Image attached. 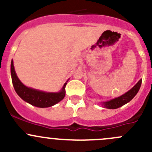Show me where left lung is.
Listing matches in <instances>:
<instances>
[{"mask_svg": "<svg viewBox=\"0 0 152 152\" xmlns=\"http://www.w3.org/2000/svg\"><path fill=\"white\" fill-rule=\"evenodd\" d=\"M141 83L142 79H140L138 81V82L131 90H129L128 92H126V93H124L122 96H119V97L115 98V99H111L110 101H107V102H102V105L104 108L107 109H117L122 107V106H124V104L128 103V102H129L137 95L139 90H140Z\"/></svg>", "mask_w": 152, "mask_h": 152, "instance_id": "1", "label": "left lung"}]
</instances>
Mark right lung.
I'll return each mask as SVG.
<instances>
[{
  "mask_svg": "<svg viewBox=\"0 0 152 152\" xmlns=\"http://www.w3.org/2000/svg\"><path fill=\"white\" fill-rule=\"evenodd\" d=\"M11 75L12 84L17 94L26 102L35 107L40 108L52 107L62 101L65 96V86L67 85V81L63 85L62 90L58 93L41 91L24 85L17 76L13 60L11 62Z\"/></svg>",
  "mask_w": 152,
  "mask_h": 152,
  "instance_id": "1",
  "label": "right lung"
}]
</instances>
